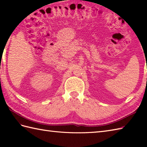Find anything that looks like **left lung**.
Returning a JSON list of instances; mask_svg holds the SVG:
<instances>
[{"instance_id": "obj_1", "label": "left lung", "mask_w": 147, "mask_h": 147, "mask_svg": "<svg viewBox=\"0 0 147 147\" xmlns=\"http://www.w3.org/2000/svg\"><path fill=\"white\" fill-rule=\"evenodd\" d=\"M146 68H147V66H146Z\"/></svg>"}]
</instances>
